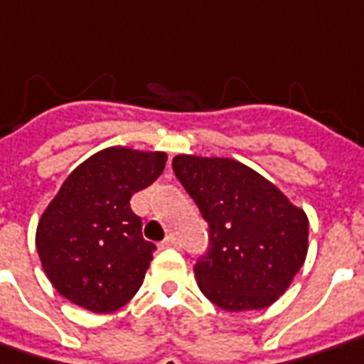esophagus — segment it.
I'll return each mask as SVG.
<instances>
[{
	"label": "esophagus",
	"mask_w": 364,
	"mask_h": 364,
	"mask_svg": "<svg viewBox=\"0 0 364 364\" xmlns=\"http://www.w3.org/2000/svg\"><path fill=\"white\" fill-rule=\"evenodd\" d=\"M177 247V241H175V237H167L165 241L161 243V249H175Z\"/></svg>",
	"instance_id": "obj_1"
}]
</instances>
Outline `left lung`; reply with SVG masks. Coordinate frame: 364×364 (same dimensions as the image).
<instances>
[{
	"mask_svg": "<svg viewBox=\"0 0 364 364\" xmlns=\"http://www.w3.org/2000/svg\"><path fill=\"white\" fill-rule=\"evenodd\" d=\"M173 171L209 223L211 249L193 269L203 295L229 313L273 305L305 263V211L231 157L179 153Z\"/></svg>",
	"mask_w": 364,
	"mask_h": 364,
	"instance_id": "1",
	"label": "left lung"
}]
</instances>
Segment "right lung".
<instances>
[{
    "label": "right lung",
    "instance_id": "right-lung-1",
    "mask_svg": "<svg viewBox=\"0 0 364 364\" xmlns=\"http://www.w3.org/2000/svg\"><path fill=\"white\" fill-rule=\"evenodd\" d=\"M165 151L107 147L69 173L39 217L36 247L49 283L73 305L113 313L139 291L155 245L129 199L165 169Z\"/></svg>",
    "mask_w": 364,
    "mask_h": 364
}]
</instances>
